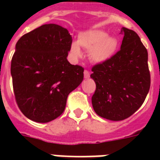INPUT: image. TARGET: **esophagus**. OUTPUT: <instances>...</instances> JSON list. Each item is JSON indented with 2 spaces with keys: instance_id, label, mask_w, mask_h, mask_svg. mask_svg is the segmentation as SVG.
I'll use <instances>...</instances> for the list:
<instances>
[{
  "instance_id": "34e87169",
  "label": "esophagus",
  "mask_w": 160,
  "mask_h": 160,
  "mask_svg": "<svg viewBox=\"0 0 160 160\" xmlns=\"http://www.w3.org/2000/svg\"><path fill=\"white\" fill-rule=\"evenodd\" d=\"M84 77H85V79H88V78L90 77V73H89V71H87V70H85V71H84Z\"/></svg>"
}]
</instances>
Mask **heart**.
<instances>
[{
    "instance_id": "1",
    "label": "heart",
    "mask_w": 160,
    "mask_h": 160,
    "mask_svg": "<svg viewBox=\"0 0 160 160\" xmlns=\"http://www.w3.org/2000/svg\"><path fill=\"white\" fill-rule=\"evenodd\" d=\"M118 40L109 37L102 30H91L79 36L78 42H73L70 46V52L75 59L83 57L80 46L90 52L91 59L98 63L104 62L114 56L118 49Z\"/></svg>"
}]
</instances>
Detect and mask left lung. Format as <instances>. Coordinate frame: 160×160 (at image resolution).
Returning <instances> with one entry per match:
<instances>
[{"mask_svg":"<svg viewBox=\"0 0 160 160\" xmlns=\"http://www.w3.org/2000/svg\"><path fill=\"white\" fill-rule=\"evenodd\" d=\"M121 49L111 59L92 67L96 83L94 111L111 121L129 118L141 107L150 89L148 50L137 33L125 27Z\"/></svg>","mask_w":160,"mask_h":160,"instance_id":"left-lung-1","label":"left lung"}]
</instances>
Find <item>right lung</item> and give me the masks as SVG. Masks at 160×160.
<instances>
[{
    "label": "right lung",
    "instance_id": "right-lung-1",
    "mask_svg": "<svg viewBox=\"0 0 160 160\" xmlns=\"http://www.w3.org/2000/svg\"><path fill=\"white\" fill-rule=\"evenodd\" d=\"M72 43L68 31L42 25L23 35L15 46L11 75L16 103L37 122H49L62 114L68 94L80 86L84 68L67 59Z\"/></svg>",
    "mask_w": 160,
    "mask_h": 160
}]
</instances>
